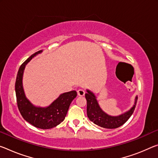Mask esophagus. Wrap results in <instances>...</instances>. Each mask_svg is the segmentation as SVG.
<instances>
[{"instance_id":"1","label":"esophagus","mask_w":158,"mask_h":158,"mask_svg":"<svg viewBox=\"0 0 158 158\" xmlns=\"http://www.w3.org/2000/svg\"><path fill=\"white\" fill-rule=\"evenodd\" d=\"M77 94H78V96H84L85 95V91L83 89H79L78 91H77Z\"/></svg>"}]
</instances>
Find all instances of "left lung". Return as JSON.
I'll return each mask as SVG.
<instances>
[{
  "label": "left lung",
  "mask_w": 158,
  "mask_h": 158,
  "mask_svg": "<svg viewBox=\"0 0 158 158\" xmlns=\"http://www.w3.org/2000/svg\"><path fill=\"white\" fill-rule=\"evenodd\" d=\"M85 94L87 101V116L91 122L98 126L106 129H116L123 125L131 116L136 106L138 96L135 98L134 105L129 110L118 116H111L106 113L100 107L96 96L90 90Z\"/></svg>",
  "instance_id": "left-lung-1"
}]
</instances>
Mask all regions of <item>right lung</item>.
Wrapping results in <instances>:
<instances>
[{"mask_svg":"<svg viewBox=\"0 0 158 158\" xmlns=\"http://www.w3.org/2000/svg\"><path fill=\"white\" fill-rule=\"evenodd\" d=\"M39 51L31 55L22 63L17 74L15 93L17 107L22 116L29 124L36 128L48 129L57 126L65 118L72 101L77 97V92L72 91L64 93L48 107H37L31 103L25 96L22 77L27 64L36 55L42 52Z\"/></svg>","mask_w":158,"mask_h":158,"instance_id":"right-lung-1","label":"right lung"}]
</instances>
